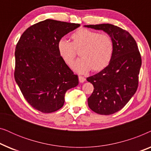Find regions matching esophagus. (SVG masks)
Listing matches in <instances>:
<instances>
[{
    "mask_svg": "<svg viewBox=\"0 0 151 151\" xmlns=\"http://www.w3.org/2000/svg\"><path fill=\"white\" fill-rule=\"evenodd\" d=\"M78 79H79L80 82H84V81H85V78H84V77H82V76H79V77H78Z\"/></svg>",
    "mask_w": 151,
    "mask_h": 151,
    "instance_id": "esophagus-1",
    "label": "esophagus"
}]
</instances>
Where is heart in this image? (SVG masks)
Returning a JSON list of instances; mask_svg holds the SVG:
<instances>
[{
	"instance_id": "1",
	"label": "heart",
	"mask_w": 151,
	"mask_h": 151,
	"mask_svg": "<svg viewBox=\"0 0 151 151\" xmlns=\"http://www.w3.org/2000/svg\"><path fill=\"white\" fill-rule=\"evenodd\" d=\"M72 42L61 38L58 42V50L64 61L69 66L73 65L80 50V57L73 65L79 73H86L91 69L99 71L110 63L113 51V42L108 34L80 29L71 35Z\"/></svg>"
}]
</instances>
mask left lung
I'll use <instances>...</instances> for the list:
<instances>
[{
    "label": "left lung",
    "instance_id": "8db88e82",
    "mask_svg": "<svg viewBox=\"0 0 151 151\" xmlns=\"http://www.w3.org/2000/svg\"><path fill=\"white\" fill-rule=\"evenodd\" d=\"M84 27L104 31L113 40L109 65L86 80L94 87L88 98L89 108L100 115L113 114L127 104L137 89L141 55L135 39L127 31L111 24Z\"/></svg>",
    "mask_w": 151,
    "mask_h": 151
}]
</instances>
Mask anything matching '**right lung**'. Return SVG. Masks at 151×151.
Returning <instances> with one entry per match:
<instances>
[{
    "mask_svg": "<svg viewBox=\"0 0 151 151\" xmlns=\"http://www.w3.org/2000/svg\"><path fill=\"white\" fill-rule=\"evenodd\" d=\"M80 24L47 19L24 31L16 45L14 78L24 98L44 113L62 108L78 77L59 54L58 42Z\"/></svg>",
    "mask_w": 151,
    "mask_h": 151,
    "instance_id": "right-lung-1",
    "label": "right lung"
}]
</instances>
